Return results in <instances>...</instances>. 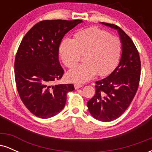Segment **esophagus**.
I'll use <instances>...</instances> for the list:
<instances>
[{"label":"esophagus","instance_id":"34e87169","mask_svg":"<svg viewBox=\"0 0 152 152\" xmlns=\"http://www.w3.org/2000/svg\"><path fill=\"white\" fill-rule=\"evenodd\" d=\"M83 86V85L81 83H76L74 84V87H75V88H76V89H78V88H81V87H82Z\"/></svg>","mask_w":152,"mask_h":152}]
</instances>
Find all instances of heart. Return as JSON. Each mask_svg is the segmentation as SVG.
<instances>
[{
    "label": "heart",
    "mask_w": 152,
    "mask_h": 152,
    "mask_svg": "<svg viewBox=\"0 0 152 152\" xmlns=\"http://www.w3.org/2000/svg\"><path fill=\"white\" fill-rule=\"evenodd\" d=\"M80 53L84 63L74 66L68 72L69 80L83 83L96 74L104 76L116 68L121 58L120 40L96 27L78 31L74 40L65 38L59 46V54L64 65L71 68L78 62Z\"/></svg>",
    "instance_id": "obj_1"
}]
</instances>
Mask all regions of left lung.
<instances>
[{
	"instance_id": "1",
	"label": "left lung",
	"mask_w": 152,
	"mask_h": 152,
	"mask_svg": "<svg viewBox=\"0 0 152 152\" xmlns=\"http://www.w3.org/2000/svg\"><path fill=\"white\" fill-rule=\"evenodd\" d=\"M102 23L118 31L122 43L121 57L109 76L96 82V94L87 106L94 118L108 122L119 117L133 100L140 80L141 61L134 42L121 28Z\"/></svg>"
}]
</instances>
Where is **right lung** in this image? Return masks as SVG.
<instances>
[{
  "instance_id": "1",
  "label": "right lung",
  "mask_w": 152,
  "mask_h": 152,
  "mask_svg": "<svg viewBox=\"0 0 152 152\" xmlns=\"http://www.w3.org/2000/svg\"><path fill=\"white\" fill-rule=\"evenodd\" d=\"M81 20H46L28 31L15 58L17 90L24 105L35 116L48 118L65 106L66 96L74 85H52L64 71L58 61L62 38Z\"/></svg>"
}]
</instances>
